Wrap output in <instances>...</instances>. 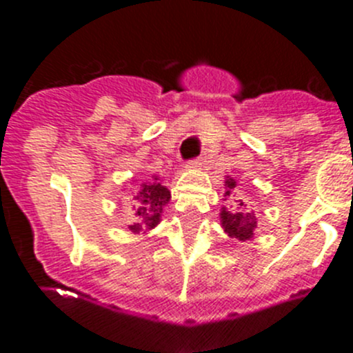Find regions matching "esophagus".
I'll list each match as a JSON object with an SVG mask.
<instances>
[{
  "mask_svg": "<svg viewBox=\"0 0 353 353\" xmlns=\"http://www.w3.org/2000/svg\"><path fill=\"white\" fill-rule=\"evenodd\" d=\"M205 162H206L205 157H203V155L201 157H196V159H194V160H191L190 167H191V169H199V167H201Z\"/></svg>",
  "mask_w": 353,
  "mask_h": 353,
  "instance_id": "34e87169",
  "label": "esophagus"
}]
</instances>
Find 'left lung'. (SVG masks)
<instances>
[{
    "label": "left lung",
    "mask_w": 353,
    "mask_h": 353,
    "mask_svg": "<svg viewBox=\"0 0 353 353\" xmlns=\"http://www.w3.org/2000/svg\"><path fill=\"white\" fill-rule=\"evenodd\" d=\"M225 194L223 199H229L230 203H236L229 210L223 206L220 212V222L223 230L229 234V237L237 241H251L254 237V230L258 227V219L252 212H249L243 203V199H236V181L232 177H227L225 181Z\"/></svg>",
    "instance_id": "8db88e82"
}]
</instances>
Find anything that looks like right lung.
Listing matches in <instances>:
<instances>
[{"label": "right lung", "instance_id": "add662e5", "mask_svg": "<svg viewBox=\"0 0 353 353\" xmlns=\"http://www.w3.org/2000/svg\"><path fill=\"white\" fill-rule=\"evenodd\" d=\"M170 191L162 186L159 177L138 184L133 193L134 222L130 230L134 234H147L162 220L163 206L169 203Z\"/></svg>", "mask_w": 353, "mask_h": 353}]
</instances>
